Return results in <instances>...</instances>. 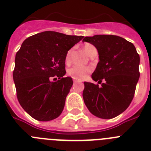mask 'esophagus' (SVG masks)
<instances>
[{
	"instance_id": "34e87169",
	"label": "esophagus",
	"mask_w": 151,
	"mask_h": 151,
	"mask_svg": "<svg viewBox=\"0 0 151 151\" xmlns=\"http://www.w3.org/2000/svg\"><path fill=\"white\" fill-rule=\"evenodd\" d=\"M73 82H74V83H77V82H82V81H81V80H76V79H74V81H73Z\"/></svg>"
}]
</instances>
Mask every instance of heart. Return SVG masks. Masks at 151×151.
I'll return each instance as SVG.
<instances>
[{
  "instance_id": "heart-1",
  "label": "heart",
  "mask_w": 151,
  "mask_h": 151,
  "mask_svg": "<svg viewBox=\"0 0 151 151\" xmlns=\"http://www.w3.org/2000/svg\"><path fill=\"white\" fill-rule=\"evenodd\" d=\"M83 49L85 52L90 57L91 54L94 52H97V49L95 47L91 44L86 43L85 44L83 47ZM72 50H69L67 52L66 55L65 60L66 63H69L70 61V57H71ZM91 71V68L89 66H73L71 68L68 69V75L72 78H76V79H82L85 78L89 73Z\"/></svg>"
}]
</instances>
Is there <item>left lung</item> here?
I'll list each match as a JSON object with an SVG mask.
<instances>
[{"mask_svg": "<svg viewBox=\"0 0 151 151\" xmlns=\"http://www.w3.org/2000/svg\"><path fill=\"white\" fill-rule=\"evenodd\" d=\"M83 41L97 48L99 62L91 77L101 84L84 82V102L95 116L114 118L129 107L134 97L140 77L139 54L132 43L119 36L97 35L85 37Z\"/></svg>", "mask_w": 151, "mask_h": 151, "instance_id": "obj_1", "label": "left lung"}]
</instances>
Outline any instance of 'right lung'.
I'll return each mask as SVG.
<instances>
[{"mask_svg": "<svg viewBox=\"0 0 151 151\" xmlns=\"http://www.w3.org/2000/svg\"><path fill=\"white\" fill-rule=\"evenodd\" d=\"M83 38L46 31L23 41L16 54L13 76L19 102L32 118L50 121L61 114L73 84L71 77H63L65 58ZM53 77L59 80L51 81Z\"/></svg>", "mask_w": 151, "mask_h": 151, "instance_id": "obj_1", "label": "right lung"}]
</instances>
